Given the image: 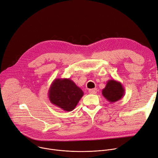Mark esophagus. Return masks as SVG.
Returning <instances> with one entry per match:
<instances>
[{
    "mask_svg": "<svg viewBox=\"0 0 158 158\" xmlns=\"http://www.w3.org/2000/svg\"><path fill=\"white\" fill-rule=\"evenodd\" d=\"M97 89H90L89 90V92L90 94H95L97 93Z\"/></svg>",
    "mask_w": 158,
    "mask_h": 158,
    "instance_id": "1",
    "label": "esophagus"
}]
</instances>
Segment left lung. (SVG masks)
I'll return each mask as SVG.
<instances>
[{
    "instance_id": "obj_1",
    "label": "left lung",
    "mask_w": 158,
    "mask_h": 158,
    "mask_svg": "<svg viewBox=\"0 0 158 158\" xmlns=\"http://www.w3.org/2000/svg\"><path fill=\"white\" fill-rule=\"evenodd\" d=\"M125 91L121 82L113 79L107 81L105 88L102 90V94L106 100L113 103L122 99Z\"/></svg>"
}]
</instances>
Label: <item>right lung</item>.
<instances>
[{"mask_svg":"<svg viewBox=\"0 0 158 158\" xmlns=\"http://www.w3.org/2000/svg\"><path fill=\"white\" fill-rule=\"evenodd\" d=\"M83 95V92L69 78H56L48 89L51 102L65 111L74 110Z\"/></svg>","mask_w":158,"mask_h":158,"instance_id":"right-lung-1","label":"right lung"}]
</instances>
